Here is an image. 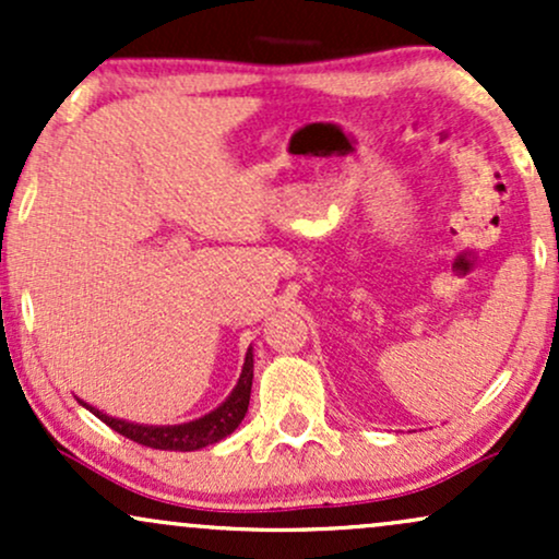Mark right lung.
Listing matches in <instances>:
<instances>
[{
  "label": "right lung",
  "instance_id": "obj_1",
  "mask_svg": "<svg viewBox=\"0 0 559 559\" xmlns=\"http://www.w3.org/2000/svg\"><path fill=\"white\" fill-rule=\"evenodd\" d=\"M252 378H254V355L252 346L247 349V357H243V368L239 376V383H236L234 391L228 394V400L215 407L213 413H207L204 418L181 423V426H141V423H128L120 418H112V415L99 413V409L92 407V404L81 402L88 413H94L96 418L118 431L126 439L136 441V444L152 447V449H168V452H194V449L217 444L221 439H226L239 428L249 407V394H252Z\"/></svg>",
  "mask_w": 559,
  "mask_h": 559
}]
</instances>
